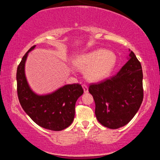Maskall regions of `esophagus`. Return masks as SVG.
Wrapping results in <instances>:
<instances>
[{"mask_svg": "<svg viewBox=\"0 0 160 160\" xmlns=\"http://www.w3.org/2000/svg\"><path fill=\"white\" fill-rule=\"evenodd\" d=\"M82 89H83L84 92L86 93L89 91V88H88V86L86 85V84H82Z\"/></svg>", "mask_w": 160, "mask_h": 160, "instance_id": "1", "label": "esophagus"}]
</instances>
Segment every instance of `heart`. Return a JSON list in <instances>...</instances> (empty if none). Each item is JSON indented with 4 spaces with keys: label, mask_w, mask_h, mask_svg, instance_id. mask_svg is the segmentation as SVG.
Here are the masks:
<instances>
[{
    "label": "heart",
    "mask_w": 160,
    "mask_h": 160,
    "mask_svg": "<svg viewBox=\"0 0 160 160\" xmlns=\"http://www.w3.org/2000/svg\"><path fill=\"white\" fill-rule=\"evenodd\" d=\"M117 56L111 51L98 49L78 56L74 65L85 71L86 79L92 82H99L108 78L114 68Z\"/></svg>",
    "instance_id": "heart-1"
}]
</instances>
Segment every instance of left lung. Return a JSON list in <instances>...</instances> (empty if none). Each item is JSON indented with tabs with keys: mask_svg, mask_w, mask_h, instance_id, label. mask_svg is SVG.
<instances>
[{
	"mask_svg": "<svg viewBox=\"0 0 160 160\" xmlns=\"http://www.w3.org/2000/svg\"><path fill=\"white\" fill-rule=\"evenodd\" d=\"M129 52L128 61L117 74L89 87L95 101L97 120L111 129L128 123L144 98L141 63L135 53L130 49Z\"/></svg>",
	"mask_w": 160,
	"mask_h": 160,
	"instance_id": "8db88e82",
	"label": "left lung"
}]
</instances>
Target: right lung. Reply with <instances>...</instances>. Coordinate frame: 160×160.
Returning <instances> with one entry per match:
<instances>
[{"mask_svg": "<svg viewBox=\"0 0 160 160\" xmlns=\"http://www.w3.org/2000/svg\"><path fill=\"white\" fill-rule=\"evenodd\" d=\"M36 46L31 47L17 68L16 81L20 104L35 123L52 131H61L72 123L75 115V104L83 93L81 85H65L52 93L38 95L31 89L25 73L28 55Z\"/></svg>", "mask_w": 160, "mask_h": 160, "instance_id": "add662e5", "label": "right lung"}]
</instances>
